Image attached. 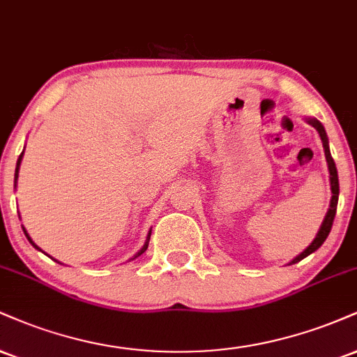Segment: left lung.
Instances as JSON below:
<instances>
[{"label": "left lung", "instance_id": "8db88e82", "mask_svg": "<svg viewBox=\"0 0 357 357\" xmlns=\"http://www.w3.org/2000/svg\"><path fill=\"white\" fill-rule=\"evenodd\" d=\"M309 124H311L314 130L319 132L321 136V141H323V146H324V154H326V160H328V167H329V174H331V191H333V197H331V204H329V211L326 214L324 221H323V226H321L319 233H317L316 239L309 244L307 249H304V251L299 255L298 257H294L293 261H291V264L294 263H299V261L304 259V257L311 255V252H314L317 248L321 246L326 241V238H328L329 233H331V227H333V222H334V216H336V209H337V197H339V179H337V169H336V165H334V160L333 156H331V151H329V144H328V137H326V131L323 128V124L319 121H316V119H309Z\"/></svg>", "mask_w": 357, "mask_h": 357}]
</instances>
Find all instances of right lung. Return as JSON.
<instances>
[{"label": "right lung", "instance_id": "obj_1", "mask_svg": "<svg viewBox=\"0 0 357 357\" xmlns=\"http://www.w3.org/2000/svg\"><path fill=\"white\" fill-rule=\"evenodd\" d=\"M23 153H24V151H23ZM23 153H21V154H20V158H18V162H16V173H15V184H16V179H18V169H20V165H21V158H23ZM24 234H26L28 241H29V243H31L34 248H36V249H40V248H38V246H36V244H34V243L31 241V238H29V236H28V233H26V231H24ZM149 236H151V233H149ZM149 236H148V241H146V244H144V246H143V249H141V251H139V252H137V256H139V255H143V252L146 251V249H148V243H149Z\"/></svg>", "mask_w": 357, "mask_h": 357}]
</instances>
